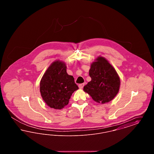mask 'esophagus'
I'll return each instance as SVG.
<instances>
[{
	"mask_svg": "<svg viewBox=\"0 0 154 154\" xmlns=\"http://www.w3.org/2000/svg\"><path fill=\"white\" fill-rule=\"evenodd\" d=\"M84 85H85V84H84V83L80 84H79V88H80V89H82V88H83V87H84Z\"/></svg>",
	"mask_w": 154,
	"mask_h": 154,
	"instance_id": "1",
	"label": "esophagus"
}]
</instances>
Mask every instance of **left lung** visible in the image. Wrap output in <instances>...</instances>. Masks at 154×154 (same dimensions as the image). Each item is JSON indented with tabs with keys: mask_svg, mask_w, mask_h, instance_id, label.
Wrapping results in <instances>:
<instances>
[{
	"mask_svg": "<svg viewBox=\"0 0 154 154\" xmlns=\"http://www.w3.org/2000/svg\"><path fill=\"white\" fill-rule=\"evenodd\" d=\"M91 81L84 91L98 103L109 102L117 95L120 79L114 68L104 58L99 57L92 63L89 71Z\"/></svg>",
	"mask_w": 154,
	"mask_h": 154,
	"instance_id": "left-lung-1",
	"label": "left lung"
}]
</instances>
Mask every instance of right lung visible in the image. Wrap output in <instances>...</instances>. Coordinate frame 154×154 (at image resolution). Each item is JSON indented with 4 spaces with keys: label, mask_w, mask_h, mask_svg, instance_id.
<instances>
[{
    "label": "right lung",
    "mask_w": 154,
    "mask_h": 154,
    "mask_svg": "<svg viewBox=\"0 0 154 154\" xmlns=\"http://www.w3.org/2000/svg\"><path fill=\"white\" fill-rule=\"evenodd\" d=\"M79 89L72 75L66 72V65L60 61L52 63L44 73L40 84L41 95L51 108L62 109Z\"/></svg>",
    "instance_id": "right-lung-1"
}]
</instances>
